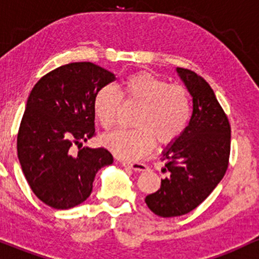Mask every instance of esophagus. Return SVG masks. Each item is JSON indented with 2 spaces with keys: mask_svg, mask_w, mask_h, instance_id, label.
Wrapping results in <instances>:
<instances>
[{
  "mask_svg": "<svg viewBox=\"0 0 259 259\" xmlns=\"http://www.w3.org/2000/svg\"><path fill=\"white\" fill-rule=\"evenodd\" d=\"M121 165L124 167H128V168H132V170L135 171H138V172H141V171H147L148 170V166L145 164H142V162H128V161H121Z\"/></svg>",
  "mask_w": 259,
  "mask_h": 259,
  "instance_id": "obj_1",
  "label": "esophagus"
}]
</instances>
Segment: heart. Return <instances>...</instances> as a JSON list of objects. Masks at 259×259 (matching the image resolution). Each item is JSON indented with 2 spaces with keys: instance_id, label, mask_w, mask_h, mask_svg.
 Instances as JSON below:
<instances>
[{
  "instance_id": "1",
  "label": "heart",
  "mask_w": 259,
  "mask_h": 259,
  "mask_svg": "<svg viewBox=\"0 0 259 259\" xmlns=\"http://www.w3.org/2000/svg\"><path fill=\"white\" fill-rule=\"evenodd\" d=\"M126 101L141 104L135 118L136 128H120L104 136L101 142L110 152L126 160H137L152 152L155 138L159 143L174 142L184 132L191 117V98L187 89L147 72L131 74L120 91L105 85L95 93L93 111L101 127L115 124L121 106Z\"/></svg>"
}]
</instances>
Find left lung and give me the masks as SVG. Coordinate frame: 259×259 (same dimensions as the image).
I'll return each instance as SVG.
<instances>
[{
    "mask_svg": "<svg viewBox=\"0 0 259 259\" xmlns=\"http://www.w3.org/2000/svg\"><path fill=\"white\" fill-rule=\"evenodd\" d=\"M192 97V116L184 132L162 150L168 177L145 203L156 215L190 213L225 175L230 155V124L210 85L190 69L176 68Z\"/></svg>",
    "mask_w": 259,
    "mask_h": 259,
    "instance_id": "left-lung-1",
    "label": "left lung"
}]
</instances>
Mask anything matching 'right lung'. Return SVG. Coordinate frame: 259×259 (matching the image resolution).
Listing matches in <instances>:
<instances>
[{
	"mask_svg": "<svg viewBox=\"0 0 259 259\" xmlns=\"http://www.w3.org/2000/svg\"><path fill=\"white\" fill-rule=\"evenodd\" d=\"M115 78L92 62H73L49 72L30 92L17 150L31 191L49 207L69 209L83 203L98 171L114 161L105 148L80 147L95 133V93ZM74 145L80 148L77 153Z\"/></svg>",
	"mask_w": 259,
	"mask_h": 259,
	"instance_id": "obj_1",
	"label": "right lung"
}]
</instances>
